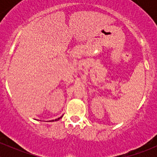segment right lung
<instances>
[{"instance_id":"add662e5","label":"right lung","mask_w":157,"mask_h":157,"mask_svg":"<svg viewBox=\"0 0 157 157\" xmlns=\"http://www.w3.org/2000/svg\"><path fill=\"white\" fill-rule=\"evenodd\" d=\"M62 118V116H61L60 117V118H57V119H55V120H52V121H58V120H59L60 118Z\"/></svg>"}]
</instances>
